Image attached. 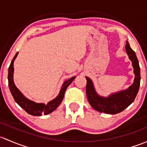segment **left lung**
Instances as JSON below:
<instances>
[{
    "mask_svg": "<svg viewBox=\"0 0 147 147\" xmlns=\"http://www.w3.org/2000/svg\"><path fill=\"white\" fill-rule=\"evenodd\" d=\"M126 42L125 50L131 61L134 74V82L128 88L111 93L107 97L101 96L96 92L92 80L86 76L87 81L86 91L88 100L91 107L100 113L115 115L123 111L134 102L139 91L141 80L139 61L135 52L130 47L129 42L127 41Z\"/></svg>",
    "mask_w": 147,
    "mask_h": 147,
    "instance_id": "obj_1",
    "label": "left lung"
}]
</instances>
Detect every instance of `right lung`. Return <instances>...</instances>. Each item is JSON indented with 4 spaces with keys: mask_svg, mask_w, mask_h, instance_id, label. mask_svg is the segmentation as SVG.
I'll list each match as a JSON object with an SVG mask.
<instances>
[{
    "mask_svg": "<svg viewBox=\"0 0 147 147\" xmlns=\"http://www.w3.org/2000/svg\"><path fill=\"white\" fill-rule=\"evenodd\" d=\"M18 54V52L16 53L14 58L13 59L11 63H10V66L8 68V76H7L9 88H10L11 94L13 96V98H14L15 101L22 109H24L28 114L31 115L42 116L44 114H45V115H46L52 113L61 104V101L63 100V96H64V93L66 88H67L69 85L71 84L72 81L75 79L76 76L71 77L69 79L63 82L62 86H61V90H60L58 96L56 97L54 99L49 101L47 104L42 103V102L41 103L36 102L34 101L31 100L29 98H26V97L22 94V92H20V90L16 87V85H15L14 81H13V74H14L13 64H14V61L16 60Z\"/></svg>",
    "mask_w": 147,
    "mask_h": 147,
    "instance_id": "right-lung-1",
    "label": "right lung"
}]
</instances>
